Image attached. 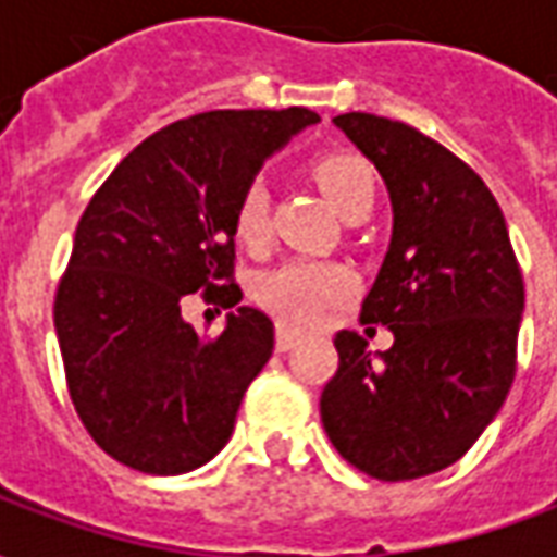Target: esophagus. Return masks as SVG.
Masks as SVG:
<instances>
[{"instance_id": "obj_1", "label": "esophagus", "mask_w": 557, "mask_h": 557, "mask_svg": "<svg viewBox=\"0 0 557 557\" xmlns=\"http://www.w3.org/2000/svg\"><path fill=\"white\" fill-rule=\"evenodd\" d=\"M301 339V334L289 325H277V351H289L295 343Z\"/></svg>"}]
</instances>
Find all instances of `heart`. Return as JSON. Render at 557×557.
I'll list each match as a JSON object with an SVG mask.
<instances>
[{"mask_svg": "<svg viewBox=\"0 0 557 557\" xmlns=\"http://www.w3.org/2000/svg\"><path fill=\"white\" fill-rule=\"evenodd\" d=\"M313 175L327 202L339 214L351 208L373 202V172L358 154H325L313 163ZM268 232V196L262 184L247 187V194L235 211V235L247 247L262 244ZM355 289V277L346 265L322 262V259H292L286 265L268 271L259 280V301L265 310L289 322V325H310L327 307L343 301Z\"/></svg>", "mask_w": 557, "mask_h": 557, "instance_id": "b5f03b06", "label": "heart"}]
</instances>
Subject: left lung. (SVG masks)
<instances>
[{"mask_svg":"<svg viewBox=\"0 0 557 557\" xmlns=\"http://www.w3.org/2000/svg\"><path fill=\"white\" fill-rule=\"evenodd\" d=\"M334 125L373 163L394 232L361 322L387 351L339 331V367L319 399L343 459L370 478L414 480L454 466L498 414L516 375L522 271L495 196L468 163L414 127L346 113Z\"/></svg>","mask_w":557,"mask_h":557,"instance_id":"8db88e82","label":"left lung"}]
</instances>
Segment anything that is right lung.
<instances>
[{"label":"right lung","mask_w":557,"mask_h":557,"mask_svg":"<svg viewBox=\"0 0 557 557\" xmlns=\"http://www.w3.org/2000/svg\"><path fill=\"white\" fill-rule=\"evenodd\" d=\"M313 110H211L151 134L91 196L53 322L83 426L103 454L146 474H184L220 454L244 391L274 351V322L236 307L220 338L181 304L242 301L230 283L235 211L256 172Z\"/></svg>","instance_id":"1"}]
</instances>
